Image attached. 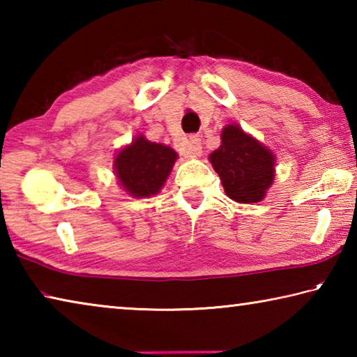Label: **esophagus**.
<instances>
[{
  "instance_id": "34e87169",
  "label": "esophagus",
  "mask_w": 357,
  "mask_h": 357,
  "mask_svg": "<svg viewBox=\"0 0 357 357\" xmlns=\"http://www.w3.org/2000/svg\"><path fill=\"white\" fill-rule=\"evenodd\" d=\"M178 149H179V153L185 155V157L202 155V140H200V137L190 135L189 138H185L184 142H181L178 144Z\"/></svg>"
}]
</instances>
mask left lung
Wrapping results in <instances>:
<instances>
[{
	"mask_svg": "<svg viewBox=\"0 0 357 357\" xmlns=\"http://www.w3.org/2000/svg\"><path fill=\"white\" fill-rule=\"evenodd\" d=\"M220 140V146L209 154V162L227 197L245 204L261 202L274 183L275 154L239 124H227Z\"/></svg>",
	"mask_w": 357,
	"mask_h": 357,
	"instance_id": "left-lung-1",
	"label": "left lung"
}]
</instances>
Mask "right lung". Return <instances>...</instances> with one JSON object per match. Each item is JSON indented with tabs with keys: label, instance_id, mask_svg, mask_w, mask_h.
<instances>
[{
	"label": "right lung",
	"instance_id": "right-lung-1",
	"mask_svg": "<svg viewBox=\"0 0 357 357\" xmlns=\"http://www.w3.org/2000/svg\"><path fill=\"white\" fill-rule=\"evenodd\" d=\"M176 159L173 148L138 134L114 155L113 172L126 193L134 198H149L165 185Z\"/></svg>",
	"mask_w": 357,
	"mask_h": 357
}]
</instances>
